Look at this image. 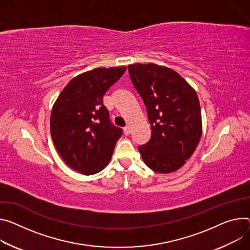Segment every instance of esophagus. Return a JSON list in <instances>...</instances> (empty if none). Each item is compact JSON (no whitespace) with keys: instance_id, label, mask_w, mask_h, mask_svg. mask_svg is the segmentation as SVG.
I'll list each match as a JSON object with an SVG mask.
<instances>
[{"instance_id":"esophagus-1","label":"esophagus","mask_w":250,"mask_h":250,"mask_svg":"<svg viewBox=\"0 0 250 250\" xmlns=\"http://www.w3.org/2000/svg\"><path fill=\"white\" fill-rule=\"evenodd\" d=\"M124 132H125V135H128L129 133H130V127L127 125V126H125V128H124Z\"/></svg>"}]
</instances>
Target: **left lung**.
<instances>
[{
	"label": "left lung",
	"mask_w": 250,
	"mask_h": 250,
	"mask_svg": "<svg viewBox=\"0 0 250 250\" xmlns=\"http://www.w3.org/2000/svg\"><path fill=\"white\" fill-rule=\"evenodd\" d=\"M131 83L146 107L150 140L139 146L155 172L177 170L194 152L201 137V112L195 90L177 73L154 63L128 65Z\"/></svg>",
	"instance_id": "1"
}]
</instances>
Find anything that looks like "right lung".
<instances>
[{
	"instance_id": "1",
	"label": "right lung",
	"mask_w": 250,
	"mask_h": 250,
	"mask_svg": "<svg viewBox=\"0 0 250 250\" xmlns=\"http://www.w3.org/2000/svg\"><path fill=\"white\" fill-rule=\"evenodd\" d=\"M126 70L99 67L79 75L65 85L51 115V134L63 162L84 175L109 163L123 129L115 126L103 98Z\"/></svg>"
}]
</instances>
